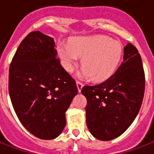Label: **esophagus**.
<instances>
[{
    "instance_id": "obj_1",
    "label": "esophagus",
    "mask_w": 154,
    "mask_h": 154,
    "mask_svg": "<svg viewBox=\"0 0 154 154\" xmlns=\"http://www.w3.org/2000/svg\"><path fill=\"white\" fill-rule=\"evenodd\" d=\"M77 90H78V92L80 93L82 90V87H83V84L82 83V82H77Z\"/></svg>"
}]
</instances>
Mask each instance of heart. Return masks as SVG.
<instances>
[{"instance_id":"heart-1","label":"heart","mask_w":154,"mask_h":154,"mask_svg":"<svg viewBox=\"0 0 154 154\" xmlns=\"http://www.w3.org/2000/svg\"><path fill=\"white\" fill-rule=\"evenodd\" d=\"M61 64L65 70L72 72L79 57L82 68L78 77L100 82L107 80L116 71L123 55L121 43L105 35L73 37L69 43L57 46Z\"/></svg>"}]
</instances>
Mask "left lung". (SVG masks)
I'll use <instances>...</instances> for the list:
<instances>
[{
	"mask_svg": "<svg viewBox=\"0 0 154 154\" xmlns=\"http://www.w3.org/2000/svg\"><path fill=\"white\" fill-rule=\"evenodd\" d=\"M145 90V74L137 49L128 43L123 61L106 81L84 86L87 126L95 138L109 141L123 134L138 114Z\"/></svg>",
	"mask_w": 154,
	"mask_h": 154,
	"instance_id": "1",
	"label": "left lung"
}]
</instances>
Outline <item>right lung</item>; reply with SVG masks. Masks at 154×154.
Here are the masks:
<instances>
[{"instance_id": "1", "label": "right lung", "mask_w": 154, "mask_h": 154, "mask_svg": "<svg viewBox=\"0 0 154 154\" xmlns=\"http://www.w3.org/2000/svg\"><path fill=\"white\" fill-rule=\"evenodd\" d=\"M53 38L34 31L21 42L9 68L8 89L20 122L44 140L57 137L77 94L76 82L56 58Z\"/></svg>"}]
</instances>
